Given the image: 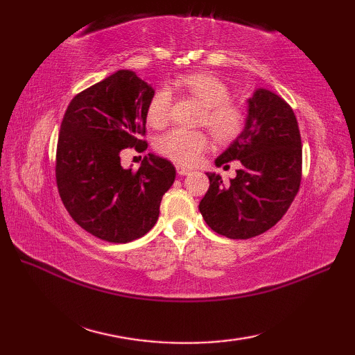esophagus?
Segmentation results:
<instances>
[{
  "label": "esophagus",
  "instance_id": "obj_1",
  "mask_svg": "<svg viewBox=\"0 0 355 355\" xmlns=\"http://www.w3.org/2000/svg\"><path fill=\"white\" fill-rule=\"evenodd\" d=\"M192 171L189 169V168H186V166H183V164H178L177 166V173L178 175H182V177H184V175H189Z\"/></svg>",
  "mask_w": 355,
  "mask_h": 355
}]
</instances>
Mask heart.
<instances>
[{"label":"heart","mask_w":355,"mask_h":355,"mask_svg":"<svg viewBox=\"0 0 355 355\" xmlns=\"http://www.w3.org/2000/svg\"><path fill=\"white\" fill-rule=\"evenodd\" d=\"M173 85L205 107L200 122L212 131L216 140L232 141L243 132L245 116L243 110L229 102L230 92L223 80L209 73H189L177 78ZM169 107V93L158 89L148 105V123L153 128H163L168 123ZM209 145L210 140L206 132L177 128L158 139L157 149L173 162L193 164L206 153Z\"/></svg>","instance_id":"b5f03b06"}]
</instances>
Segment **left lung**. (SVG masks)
Listing matches in <instances>:
<instances>
[{
    "instance_id": "obj_1",
    "label": "left lung",
    "mask_w": 355,
    "mask_h": 355,
    "mask_svg": "<svg viewBox=\"0 0 355 355\" xmlns=\"http://www.w3.org/2000/svg\"><path fill=\"white\" fill-rule=\"evenodd\" d=\"M239 160L229 184L207 172L209 191L200 212L212 230L230 239L258 236L281 220L299 192L302 140L291 107L266 88L247 99L244 130L216 158L221 166Z\"/></svg>"
}]
</instances>
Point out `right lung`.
Wrapping results in <instances>:
<instances>
[{
    "mask_svg": "<svg viewBox=\"0 0 355 355\" xmlns=\"http://www.w3.org/2000/svg\"><path fill=\"white\" fill-rule=\"evenodd\" d=\"M154 88L131 70H119L73 97L56 150V183L65 209L82 229L125 244L154 227L163 195L175 182L171 162L148 154L137 172L120 153L148 148L146 110Z\"/></svg>",
    "mask_w": 355,
    "mask_h": 355,
    "instance_id": "1",
    "label": "right lung"
}]
</instances>
